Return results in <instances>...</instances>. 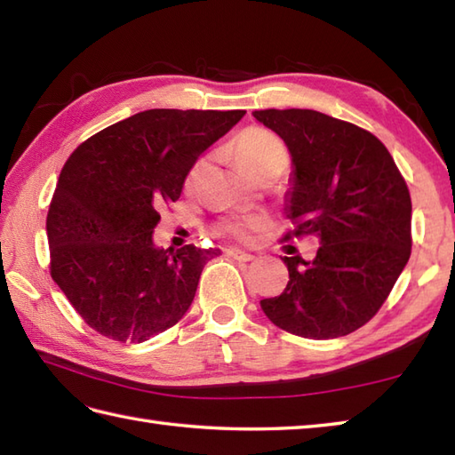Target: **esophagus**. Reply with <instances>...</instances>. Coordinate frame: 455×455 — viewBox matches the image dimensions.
<instances>
[{"mask_svg": "<svg viewBox=\"0 0 455 455\" xmlns=\"http://www.w3.org/2000/svg\"><path fill=\"white\" fill-rule=\"evenodd\" d=\"M227 254L233 258V259H238V262H252L254 256L244 252V250H238V248H228Z\"/></svg>", "mask_w": 455, "mask_h": 455, "instance_id": "1", "label": "esophagus"}]
</instances>
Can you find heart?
I'll use <instances>...</instances> for the list:
<instances>
[{
  "label": "heart",
  "mask_w": 455,
  "mask_h": 455,
  "mask_svg": "<svg viewBox=\"0 0 455 455\" xmlns=\"http://www.w3.org/2000/svg\"><path fill=\"white\" fill-rule=\"evenodd\" d=\"M233 156L248 176L267 166L285 168L287 164V152L283 142L279 140L274 132H269L266 129H248L244 132H240L233 142ZM264 227V217L238 215L222 222L220 230L228 236L246 240Z\"/></svg>",
  "instance_id": "b5f03b06"
}]
</instances>
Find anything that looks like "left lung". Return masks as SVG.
<instances>
[{"label": "left lung", "mask_w": 455, "mask_h": 455, "mask_svg": "<svg viewBox=\"0 0 455 455\" xmlns=\"http://www.w3.org/2000/svg\"><path fill=\"white\" fill-rule=\"evenodd\" d=\"M252 115L291 154L285 212L293 235L316 236L321 244L313 259L282 258L287 287L259 307L297 336L350 334L379 311L411 258L407 183L383 142L352 123L313 109Z\"/></svg>", "instance_id": "1"}]
</instances>
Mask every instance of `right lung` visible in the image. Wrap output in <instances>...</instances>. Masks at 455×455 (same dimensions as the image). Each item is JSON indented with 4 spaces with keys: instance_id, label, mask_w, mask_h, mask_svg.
<instances>
[{
    "instance_id": "obj_1",
    "label": "right lung",
    "mask_w": 455,
    "mask_h": 455,
    "mask_svg": "<svg viewBox=\"0 0 455 455\" xmlns=\"http://www.w3.org/2000/svg\"><path fill=\"white\" fill-rule=\"evenodd\" d=\"M244 113L140 111L68 158L46 217L51 275L93 331L140 344L188 313L220 250L156 246L158 209L180 199L196 160Z\"/></svg>"
}]
</instances>
